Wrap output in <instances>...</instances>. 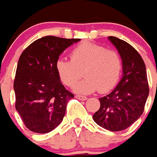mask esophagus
<instances>
[{
	"instance_id": "esophagus-1",
	"label": "esophagus",
	"mask_w": 157,
	"mask_h": 157,
	"mask_svg": "<svg viewBox=\"0 0 157 157\" xmlns=\"http://www.w3.org/2000/svg\"><path fill=\"white\" fill-rule=\"evenodd\" d=\"M75 98H77L78 100H80V101H86L87 100V97L86 96H84V95H76Z\"/></svg>"
}]
</instances>
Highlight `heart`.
Masks as SVG:
<instances>
[{"label":"heart","instance_id":"1","mask_svg":"<svg viewBox=\"0 0 157 157\" xmlns=\"http://www.w3.org/2000/svg\"><path fill=\"white\" fill-rule=\"evenodd\" d=\"M70 57L71 61L59 59L56 68L61 81L67 87H73L83 72L85 78L74 86L76 93L90 94L97 90L107 92L119 79L123 62L117 51L85 41L72 50Z\"/></svg>","mask_w":157,"mask_h":157}]
</instances>
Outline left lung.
<instances>
[{
    "label": "left lung",
    "instance_id": "1",
    "mask_svg": "<svg viewBox=\"0 0 157 157\" xmlns=\"http://www.w3.org/2000/svg\"><path fill=\"white\" fill-rule=\"evenodd\" d=\"M108 40L117 49L123 62V77L113 90L99 98L101 106L93 115L99 126L112 132L128 128L144 112L149 95L146 68L135 49L114 36Z\"/></svg>",
    "mask_w": 157,
    "mask_h": 157
}]
</instances>
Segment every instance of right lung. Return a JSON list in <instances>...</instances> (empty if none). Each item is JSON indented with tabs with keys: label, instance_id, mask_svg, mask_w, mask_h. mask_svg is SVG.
Listing matches in <instances>:
<instances>
[{
	"label": "right lung",
	"instance_id": "obj_1",
	"mask_svg": "<svg viewBox=\"0 0 157 157\" xmlns=\"http://www.w3.org/2000/svg\"><path fill=\"white\" fill-rule=\"evenodd\" d=\"M79 40L45 36L20 56L13 84L15 107L32 132L46 134L62 123L67 104L74 94L62 84L56 63L66 48Z\"/></svg>",
	"mask_w": 157,
	"mask_h": 157
}]
</instances>
